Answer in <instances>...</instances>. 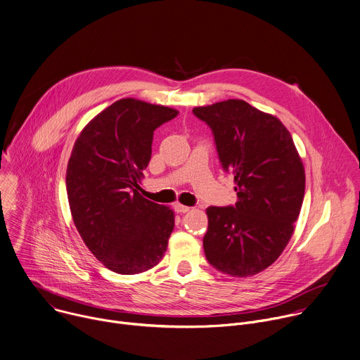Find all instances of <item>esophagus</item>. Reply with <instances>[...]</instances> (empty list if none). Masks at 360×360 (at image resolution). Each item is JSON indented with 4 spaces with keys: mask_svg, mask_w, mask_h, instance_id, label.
Returning <instances> with one entry per match:
<instances>
[{
    "mask_svg": "<svg viewBox=\"0 0 360 360\" xmlns=\"http://www.w3.org/2000/svg\"><path fill=\"white\" fill-rule=\"evenodd\" d=\"M174 210H176L177 213H187V212L190 210V207L183 206V205H180V203H177V205H174Z\"/></svg>",
    "mask_w": 360,
    "mask_h": 360,
    "instance_id": "esophagus-1",
    "label": "esophagus"
}]
</instances>
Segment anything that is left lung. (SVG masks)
I'll use <instances>...</instances> for the list:
<instances>
[{"instance_id":"obj_1","label":"left lung","mask_w":360,"mask_h":360,"mask_svg":"<svg viewBox=\"0 0 360 360\" xmlns=\"http://www.w3.org/2000/svg\"><path fill=\"white\" fill-rule=\"evenodd\" d=\"M193 114L210 127L238 198L234 206L207 207L205 255L224 274H256L276 262L293 234L304 197L303 163L281 120L243 100L195 107Z\"/></svg>"}]
</instances>
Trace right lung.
<instances>
[{"mask_svg": "<svg viewBox=\"0 0 360 360\" xmlns=\"http://www.w3.org/2000/svg\"><path fill=\"white\" fill-rule=\"evenodd\" d=\"M177 114L165 105L118 100L91 120L72 147L65 184L74 224L90 252L115 273L146 271L167 249L174 213L141 197L139 183L154 130Z\"/></svg>", "mask_w": 360, "mask_h": 360, "instance_id": "add662e5", "label": "right lung"}]
</instances>
